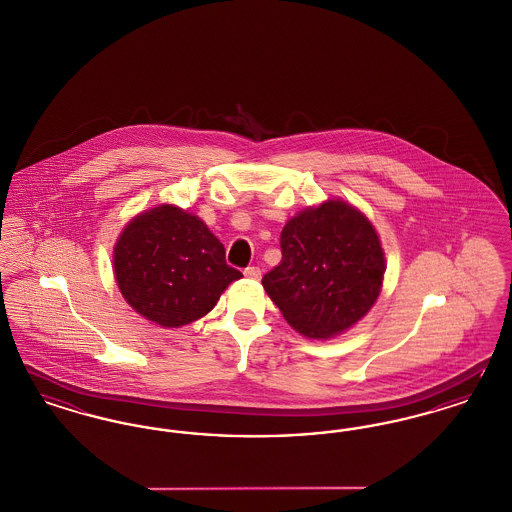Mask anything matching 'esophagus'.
<instances>
[{
  "instance_id": "obj_1",
  "label": "esophagus",
  "mask_w": 512,
  "mask_h": 512,
  "mask_svg": "<svg viewBox=\"0 0 512 512\" xmlns=\"http://www.w3.org/2000/svg\"><path fill=\"white\" fill-rule=\"evenodd\" d=\"M245 276L247 278H253V280H259L261 278V268L259 267H247L244 270Z\"/></svg>"
}]
</instances>
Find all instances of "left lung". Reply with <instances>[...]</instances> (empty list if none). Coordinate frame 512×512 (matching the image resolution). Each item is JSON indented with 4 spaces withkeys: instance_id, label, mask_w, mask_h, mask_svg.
Returning a JSON list of instances; mask_svg holds the SVG:
<instances>
[{
    "instance_id": "8db88e82",
    "label": "left lung",
    "mask_w": 512,
    "mask_h": 512,
    "mask_svg": "<svg viewBox=\"0 0 512 512\" xmlns=\"http://www.w3.org/2000/svg\"><path fill=\"white\" fill-rule=\"evenodd\" d=\"M282 261L263 286L307 338L326 340L365 317L380 295L384 251L374 226L345 201L301 211L280 234Z\"/></svg>"
}]
</instances>
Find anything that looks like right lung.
<instances>
[{"instance_id":"add662e5","label":"right lung","mask_w":512,"mask_h":512,"mask_svg":"<svg viewBox=\"0 0 512 512\" xmlns=\"http://www.w3.org/2000/svg\"><path fill=\"white\" fill-rule=\"evenodd\" d=\"M115 278L128 305L147 320L178 328L207 315L230 282L224 245L203 220L161 205L122 230L115 245Z\"/></svg>"}]
</instances>
